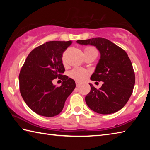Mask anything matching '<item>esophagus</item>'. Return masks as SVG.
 I'll return each instance as SVG.
<instances>
[{"label": "esophagus", "mask_w": 150, "mask_h": 150, "mask_svg": "<svg viewBox=\"0 0 150 150\" xmlns=\"http://www.w3.org/2000/svg\"><path fill=\"white\" fill-rule=\"evenodd\" d=\"M76 86H77V87H79V85H80V83L79 82H78V81H76Z\"/></svg>", "instance_id": "34e87169"}]
</instances>
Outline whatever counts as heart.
I'll return each mask as SVG.
<instances>
[{
  "instance_id": "1",
  "label": "heart",
  "mask_w": 150,
  "mask_h": 150,
  "mask_svg": "<svg viewBox=\"0 0 150 150\" xmlns=\"http://www.w3.org/2000/svg\"><path fill=\"white\" fill-rule=\"evenodd\" d=\"M84 52L85 54H97V52H96L95 48L92 46H88L85 47L84 49ZM62 59L63 63H65V52L63 54ZM69 75L71 77L77 81H83L85 79H87L88 75H89V73L88 72V71L84 69L77 67L75 68V69L71 71L69 73Z\"/></svg>"
}]
</instances>
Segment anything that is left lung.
I'll list each match as a JSON object with an SVG mask.
<instances>
[{
  "label": "left lung",
  "instance_id": "1",
  "mask_svg": "<svg viewBox=\"0 0 150 150\" xmlns=\"http://www.w3.org/2000/svg\"><path fill=\"white\" fill-rule=\"evenodd\" d=\"M81 45L95 46L100 54V59L92 81H103L99 89L91 86L85 102L91 110L102 115L112 114L122 108L128 102L135 84V74L131 61L123 49L110 40L95 38L77 40Z\"/></svg>",
  "mask_w": 150,
  "mask_h": 150
}]
</instances>
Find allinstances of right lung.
<instances>
[{
  "label": "right lung",
  "instance_id": "obj_1",
  "mask_svg": "<svg viewBox=\"0 0 150 150\" xmlns=\"http://www.w3.org/2000/svg\"><path fill=\"white\" fill-rule=\"evenodd\" d=\"M71 41H50L34 48L25 60L19 75L20 94L28 107L38 115L55 116L62 111L65 100L75 88L71 78L63 75L64 51ZM63 81L60 87L54 78Z\"/></svg>",
  "mask_w": 150,
  "mask_h": 150
}]
</instances>
